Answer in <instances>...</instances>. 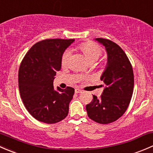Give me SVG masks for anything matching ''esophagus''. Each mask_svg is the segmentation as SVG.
Segmentation results:
<instances>
[{
  "mask_svg": "<svg viewBox=\"0 0 153 153\" xmlns=\"http://www.w3.org/2000/svg\"><path fill=\"white\" fill-rule=\"evenodd\" d=\"M75 93H76V94H80V93H82V91L81 90L78 89V88H76V89H75Z\"/></svg>",
  "mask_w": 153,
  "mask_h": 153,
  "instance_id": "obj_1",
  "label": "esophagus"
}]
</instances>
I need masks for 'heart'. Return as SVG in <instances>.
Here are the masks:
<instances>
[{
  "label": "heart",
  "instance_id": "1",
  "mask_svg": "<svg viewBox=\"0 0 153 153\" xmlns=\"http://www.w3.org/2000/svg\"><path fill=\"white\" fill-rule=\"evenodd\" d=\"M79 49L82 51V53L84 54V56L87 59L88 62L91 64L97 62L100 59L102 53V50L101 47L94 42H85V43L81 44L79 46ZM69 55H70V53L68 51H65L62 54L61 64L63 67H65L68 65Z\"/></svg>",
  "mask_w": 153,
  "mask_h": 153
}]
</instances>
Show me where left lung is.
I'll list each match as a JSON object with an SVG mask.
<instances>
[{"instance_id": "obj_1", "label": "left lung", "mask_w": 153, "mask_h": 153, "mask_svg": "<svg viewBox=\"0 0 153 153\" xmlns=\"http://www.w3.org/2000/svg\"><path fill=\"white\" fill-rule=\"evenodd\" d=\"M104 45L108 62L100 79L104 90L100 98L93 96V101L86 105L88 117L100 124L115 122L125 113L131 100L134 76L131 64L120 46L109 40L96 38Z\"/></svg>"}]
</instances>
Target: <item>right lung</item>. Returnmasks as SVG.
Wrapping results in <instances>:
<instances>
[{"instance_id":"1","label":"right lung","mask_w":153,"mask_h":153,"mask_svg":"<svg viewBox=\"0 0 153 153\" xmlns=\"http://www.w3.org/2000/svg\"><path fill=\"white\" fill-rule=\"evenodd\" d=\"M75 40L48 39L34 44L23 58L18 73L20 97L34 119L47 124L64 119L74 89L53 88L56 71L66 48Z\"/></svg>"}]
</instances>
